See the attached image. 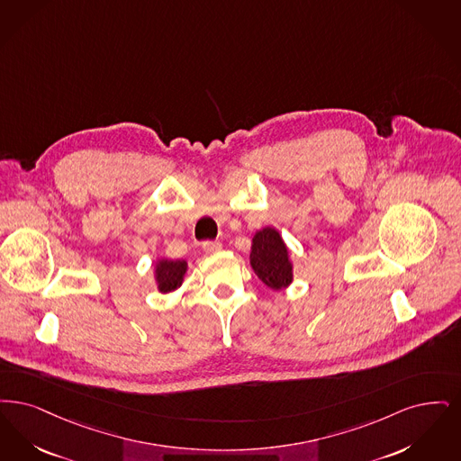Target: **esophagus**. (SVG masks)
Listing matches in <instances>:
<instances>
[{
    "mask_svg": "<svg viewBox=\"0 0 461 461\" xmlns=\"http://www.w3.org/2000/svg\"><path fill=\"white\" fill-rule=\"evenodd\" d=\"M221 244L219 240H206L203 242V251L208 255H213L217 251H221Z\"/></svg>",
    "mask_w": 461,
    "mask_h": 461,
    "instance_id": "34e87169",
    "label": "esophagus"
}]
</instances>
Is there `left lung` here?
Instances as JSON below:
<instances>
[{
    "instance_id": "left-lung-1",
    "label": "left lung",
    "mask_w": 461,
    "mask_h": 461,
    "mask_svg": "<svg viewBox=\"0 0 461 461\" xmlns=\"http://www.w3.org/2000/svg\"><path fill=\"white\" fill-rule=\"evenodd\" d=\"M249 265L267 287L284 291L294 281V267L289 248L276 227H263L251 240Z\"/></svg>"
}]
</instances>
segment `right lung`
Listing matches in <instances>:
<instances>
[{
  "label": "right lung",
  "mask_w": 461,
  "mask_h": 461,
  "mask_svg": "<svg viewBox=\"0 0 461 461\" xmlns=\"http://www.w3.org/2000/svg\"><path fill=\"white\" fill-rule=\"evenodd\" d=\"M189 267L185 260H168V258H158L153 267V279L157 284V289L161 294H168L177 291L184 277L187 274Z\"/></svg>",
  "instance_id": "right-lung-1"
}]
</instances>
